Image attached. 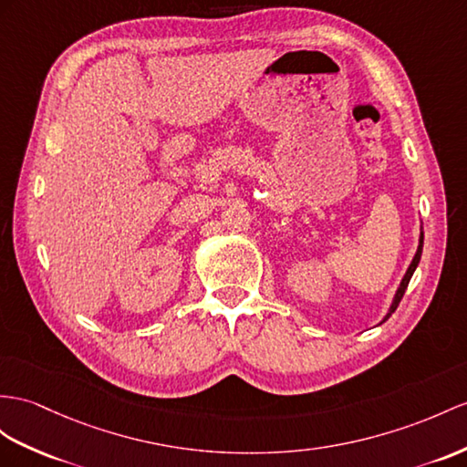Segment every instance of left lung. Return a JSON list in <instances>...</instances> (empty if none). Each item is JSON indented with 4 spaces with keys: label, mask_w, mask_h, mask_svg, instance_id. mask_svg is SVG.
<instances>
[{
    "label": "left lung",
    "mask_w": 467,
    "mask_h": 467,
    "mask_svg": "<svg viewBox=\"0 0 467 467\" xmlns=\"http://www.w3.org/2000/svg\"><path fill=\"white\" fill-rule=\"evenodd\" d=\"M422 247H424V230H422V227H420V240H418L416 255L412 257V264L408 265V269H406V273H404V277H402V281H400V285H398V289H396V293H394V299H392V303H390V309H389V313L384 315V319H382L380 323L389 321V317L396 311L398 303L402 301L404 293H406V287H408V283H410V279H412V275H414V271H416V267H418V264H420V257H422Z\"/></svg>",
    "instance_id": "8db88e82"
}]
</instances>
